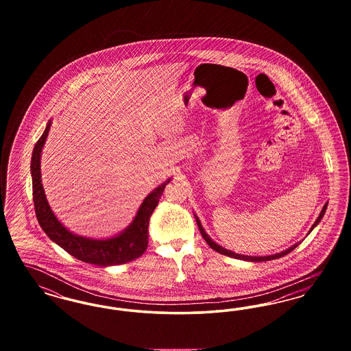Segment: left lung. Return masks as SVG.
<instances>
[{
	"label": "left lung",
	"instance_id": "left-lung-1",
	"mask_svg": "<svg viewBox=\"0 0 351 351\" xmlns=\"http://www.w3.org/2000/svg\"><path fill=\"white\" fill-rule=\"evenodd\" d=\"M326 208H328V202L324 205V208H322V210L319 212V215H318L317 219L315 221V223L312 225V228H311V230H309V233L317 226L318 223L321 222V219L324 217V215H325V212H326ZM195 218H196V222H197V226H199V229H200V233L202 237H204V239L206 241V243L213 249L215 251H217L219 254H223V255H228V256H232V258H235V259H241V261H246V262H267V261H274V259H278V258H282L284 255H287V254H289L291 251L295 250L299 245H300V242L299 243H295V245H292L291 247H288L287 250L280 251V252H278V254H272V255H266V256H251V255H243V254H235L232 250H228V249H225V247H222V246H219L218 243H216L208 233L205 232V229L202 228V225H201L200 218L197 217L196 215H195ZM308 233V234H309Z\"/></svg>",
	"mask_w": 351,
	"mask_h": 351
}]
</instances>
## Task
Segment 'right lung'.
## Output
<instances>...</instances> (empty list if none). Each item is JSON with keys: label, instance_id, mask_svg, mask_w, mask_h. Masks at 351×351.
Listing matches in <instances>:
<instances>
[{"label": "right lung", "instance_id": "right-lung-1", "mask_svg": "<svg viewBox=\"0 0 351 351\" xmlns=\"http://www.w3.org/2000/svg\"><path fill=\"white\" fill-rule=\"evenodd\" d=\"M51 123L52 119L47 122L45 132L34 146L30 166L33 179L34 206L40 228L49 235L52 242H55L58 246L67 251L68 254H71L76 259L89 265L108 267L123 265L139 258L146 251L149 245V223L151 215L158 206V202L163 195L166 185L172 179H168L149 193L138 208V212L132 223L116 235L97 239L73 233L67 229L52 212L42 184L40 158L46 139L49 136Z\"/></svg>", "mask_w": 351, "mask_h": 351}]
</instances>
